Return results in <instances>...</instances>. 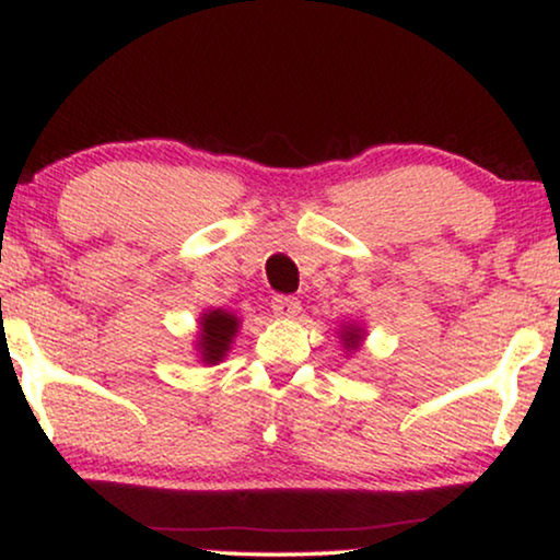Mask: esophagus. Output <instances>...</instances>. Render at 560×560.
Wrapping results in <instances>:
<instances>
[{
	"instance_id": "obj_1",
	"label": "esophagus",
	"mask_w": 560,
	"mask_h": 560,
	"mask_svg": "<svg viewBox=\"0 0 560 560\" xmlns=\"http://www.w3.org/2000/svg\"><path fill=\"white\" fill-rule=\"evenodd\" d=\"M272 311H275V316H280V318H295L298 313H301V301L293 295H278L272 301Z\"/></svg>"
}]
</instances>
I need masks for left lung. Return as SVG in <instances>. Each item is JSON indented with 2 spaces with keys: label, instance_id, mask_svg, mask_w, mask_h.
I'll return each mask as SVG.
<instances>
[{
  "label": "left lung",
  "instance_id": "1",
  "mask_svg": "<svg viewBox=\"0 0 560 560\" xmlns=\"http://www.w3.org/2000/svg\"><path fill=\"white\" fill-rule=\"evenodd\" d=\"M339 339H341V349H343V354H354V351H359L362 349V343H364V328H362V324H351V320H347V324H343L341 328H339Z\"/></svg>",
  "mask_w": 560,
  "mask_h": 560
}]
</instances>
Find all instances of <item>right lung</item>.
<instances>
[{
    "mask_svg": "<svg viewBox=\"0 0 560 560\" xmlns=\"http://www.w3.org/2000/svg\"><path fill=\"white\" fill-rule=\"evenodd\" d=\"M242 320L236 318V313L224 308H211L201 313L198 318V334H196V351L198 362L203 364H219L224 362L229 349L240 334Z\"/></svg>",
    "mask_w": 560,
    "mask_h": 560,
    "instance_id": "add662e5",
    "label": "right lung"
}]
</instances>
